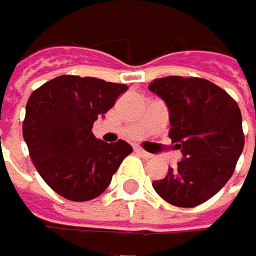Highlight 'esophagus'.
I'll use <instances>...</instances> for the list:
<instances>
[{
	"instance_id": "34e87169",
	"label": "esophagus",
	"mask_w": 256,
	"mask_h": 256,
	"mask_svg": "<svg viewBox=\"0 0 256 256\" xmlns=\"http://www.w3.org/2000/svg\"><path fill=\"white\" fill-rule=\"evenodd\" d=\"M135 152H136L138 155H141L142 158H146V160H149V158H152V154H149V152H146V150L140 149V147H136V149H135Z\"/></svg>"
}]
</instances>
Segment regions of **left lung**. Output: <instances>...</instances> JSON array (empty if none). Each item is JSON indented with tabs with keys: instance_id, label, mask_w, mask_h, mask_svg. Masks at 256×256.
<instances>
[{
	"instance_id": "left-lung-1",
	"label": "left lung",
	"mask_w": 256,
	"mask_h": 256,
	"mask_svg": "<svg viewBox=\"0 0 256 256\" xmlns=\"http://www.w3.org/2000/svg\"><path fill=\"white\" fill-rule=\"evenodd\" d=\"M149 90L169 109V136L182 154L178 166L152 186L167 202L195 208L212 198L235 170L244 147L240 107L202 78H158Z\"/></svg>"
}]
</instances>
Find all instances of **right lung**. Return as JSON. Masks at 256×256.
I'll list each match as a JSON object with an SVG mask.
<instances>
[{"label": "right lung", "instance_id": "obj_1", "mask_svg": "<svg viewBox=\"0 0 256 256\" xmlns=\"http://www.w3.org/2000/svg\"><path fill=\"white\" fill-rule=\"evenodd\" d=\"M126 90V84L61 75L32 92L22 136L38 174L58 195L70 201L100 196L132 152L126 141L109 144L92 132Z\"/></svg>", "mask_w": 256, "mask_h": 256}]
</instances>
